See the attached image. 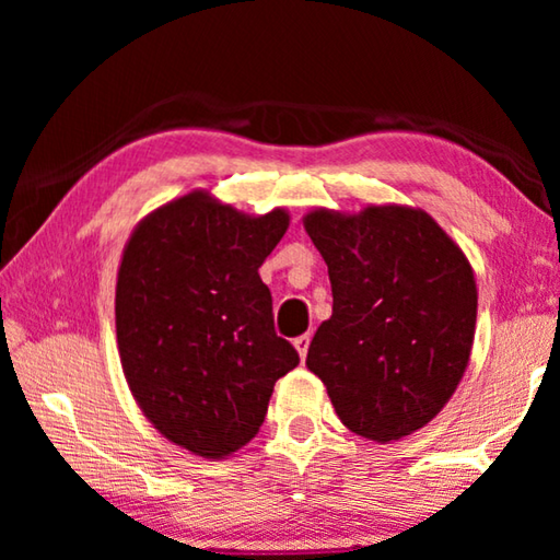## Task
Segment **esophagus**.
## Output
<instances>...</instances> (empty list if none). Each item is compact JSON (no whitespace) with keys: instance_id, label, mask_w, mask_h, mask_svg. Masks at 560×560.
Instances as JSON below:
<instances>
[{"instance_id":"esophagus-1","label":"esophagus","mask_w":560,"mask_h":560,"mask_svg":"<svg viewBox=\"0 0 560 560\" xmlns=\"http://www.w3.org/2000/svg\"><path fill=\"white\" fill-rule=\"evenodd\" d=\"M293 346H296V350H299V355H301V358H306V353H308V346H311V334H303V336H299L296 340H293Z\"/></svg>"}]
</instances>
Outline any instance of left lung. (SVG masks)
<instances>
[{
    "instance_id": "1",
    "label": "left lung",
    "mask_w": 560,
    "mask_h": 560,
    "mask_svg": "<svg viewBox=\"0 0 560 560\" xmlns=\"http://www.w3.org/2000/svg\"><path fill=\"white\" fill-rule=\"evenodd\" d=\"M303 226L334 291V316L311 340L308 371L360 438L390 442L420 430L469 363L477 283L467 257L410 207L316 210Z\"/></svg>"
}]
</instances>
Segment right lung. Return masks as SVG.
Masks as SVG:
<instances>
[{"instance_id": "1", "label": "right lung", "mask_w": 560, "mask_h": 560, "mask_svg": "<svg viewBox=\"0 0 560 560\" xmlns=\"http://www.w3.org/2000/svg\"><path fill=\"white\" fill-rule=\"evenodd\" d=\"M289 214L246 217L192 192L138 224L122 252L116 334L140 410L170 442L222 459L267 417L299 353L273 330L259 267Z\"/></svg>"}]
</instances>
